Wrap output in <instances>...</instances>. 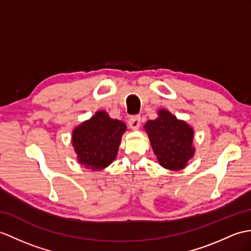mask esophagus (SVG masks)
Returning a JSON list of instances; mask_svg holds the SVG:
<instances>
[{
	"label": "esophagus",
	"instance_id": "34e87169",
	"mask_svg": "<svg viewBox=\"0 0 251 251\" xmlns=\"http://www.w3.org/2000/svg\"><path fill=\"white\" fill-rule=\"evenodd\" d=\"M140 123H141V120L140 118H131L128 121V124H129V127L132 130H137L140 127Z\"/></svg>",
	"mask_w": 251,
	"mask_h": 251
}]
</instances>
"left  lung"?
I'll return each instance as SVG.
<instances>
[{
    "label": "left lung",
    "instance_id": "8db88e82",
    "mask_svg": "<svg viewBox=\"0 0 251 251\" xmlns=\"http://www.w3.org/2000/svg\"><path fill=\"white\" fill-rule=\"evenodd\" d=\"M144 128L160 166L173 171L186 167L195 154L194 129L186 122L161 109L158 118L147 122Z\"/></svg>",
    "mask_w": 251,
    "mask_h": 251
}]
</instances>
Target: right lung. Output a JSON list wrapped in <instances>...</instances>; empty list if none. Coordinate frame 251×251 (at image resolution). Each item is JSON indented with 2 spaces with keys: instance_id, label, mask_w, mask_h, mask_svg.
Returning a JSON list of instances; mask_svg holds the SVG:
<instances>
[{
  "instance_id": "add662e5",
  "label": "right lung",
  "mask_w": 251,
  "mask_h": 251,
  "mask_svg": "<svg viewBox=\"0 0 251 251\" xmlns=\"http://www.w3.org/2000/svg\"><path fill=\"white\" fill-rule=\"evenodd\" d=\"M126 128L125 123L111 119L106 111H97L75 127L72 143L79 164L93 171L108 167L118 155Z\"/></svg>"
}]
</instances>
